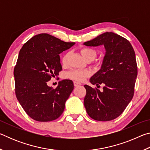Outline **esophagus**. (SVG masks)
I'll use <instances>...</instances> for the list:
<instances>
[{"instance_id": "obj_1", "label": "esophagus", "mask_w": 150, "mask_h": 150, "mask_svg": "<svg viewBox=\"0 0 150 150\" xmlns=\"http://www.w3.org/2000/svg\"><path fill=\"white\" fill-rule=\"evenodd\" d=\"M74 86L75 87H78V86H79V85H81V83H78V82H76V81H74Z\"/></svg>"}]
</instances>
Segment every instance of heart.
<instances>
[{"mask_svg": "<svg viewBox=\"0 0 150 150\" xmlns=\"http://www.w3.org/2000/svg\"><path fill=\"white\" fill-rule=\"evenodd\" d=\"M81 53L86 60H93L96 55V50L91 47H83L81 50ZM68 55H69L68 53L65 54L62 57V63L63 65L66 64V63H67ZM90 72L88 71L73 69L66 72L65 73L64 77L66 79H68L82 82V81H84L90 75Z\"/></svg>", "mask_w": 150, "mask_h": 150, "instance_id": "b5f03b06", "label": "heart"}]
</instances>
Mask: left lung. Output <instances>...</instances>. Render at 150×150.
Segmentation results:
<instances>
[{
	"mask_svg": "<svg viewBox=\"0 0 150 150\" xmlns=\"http://www.w3.org/2000/svg\"><path fill=\"white\" fill-rule=\"evenodd\" d=\"M87 46L103 45L105 48L100 69L90 79L91 84L103 91L85 85L87 94L84 105L88 116L98 121L118 117L132 99L138 67L136 55L128 40L113 32H105L84 44Z\"/></svg>",
	"mask_w": 150,
	"mask_h": 150,
	"instance_id": "obj_1",
	"label": "left lung"
}]
</instances>
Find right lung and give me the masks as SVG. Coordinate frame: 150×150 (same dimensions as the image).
<instances>
[{"label": "right lung", "mask_w": 150, "mask_h": 150, "mask_svg": "<svg viewBox=\"0 0 150 150\" xmlns=\"http://www.w3.org/2000/svg\"><path fill=\"white\" fill-rule=\"evenodd\" d=\"M74 42H65L47 34L33 36L20 50L14 69L15 93L30 118L54 120L62 115L74 88L72 81L62 80L53 88L47 83L62 69L59 54Z\"/></svg>", "instance_id": "1"}]
</instances>
